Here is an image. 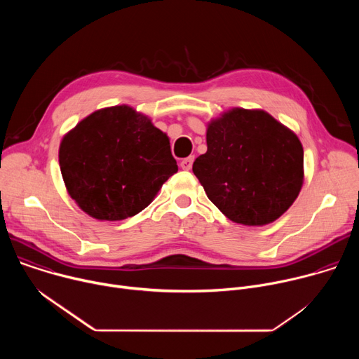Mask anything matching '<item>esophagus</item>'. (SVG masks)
<instances>
[{
	"label": "esophagus",
	"instance_id": "obj_1",
	"mask_svg": "<svg viewBox=\"0 0 359 359\" xmlns=\"http://www.w3.org/2000/svg\"><path fill=\"white\" fill-rule=\"evenodd\" d=\"M193 161H194V156H189V158L183 159V161L180 162L182 169H183V170H190L191 166H193Z\"/></svg>",
	"mask_w": 359,
	"mask_h": 359
}]
</instances>
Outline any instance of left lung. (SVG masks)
Wrapping results in <instances>:
<instances>
[{
  "label": "left lung",
  "mask_w": 359,
  "mask_h": 359,
  "mask_svg": "<svg viewBox=\"0 0 359 359\" xmlns=\"http://www.w3.org/2000/svg\"><path fill=\"white\" fill-rule=\"evenodd\" d=\"M206 140L193 173L227 219L264 226L288 210L304 179V150L294 132L264 111L236 108L209 123Z\"/></svg>",
  "instance_id": "8db88e82"
}]
</instances>
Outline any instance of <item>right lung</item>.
<instances>
[{
  "mask_svg": "<svg viewBox=\"0 0 359 359\" xmlns=\"http://www.w3.org/2000/svg\"><path fill=\"white\" fill-rule=\"evenodd\" d=\"M60 166L78 206L108 222L142 212L177 172L166 133L126 105L99 109L68 132Z\"/></svg>",
  "mask_w": 359,
  "mask_h": 359,
  "instance_id": "add662e5",
  "label": "right lung"
}]
</instances>
